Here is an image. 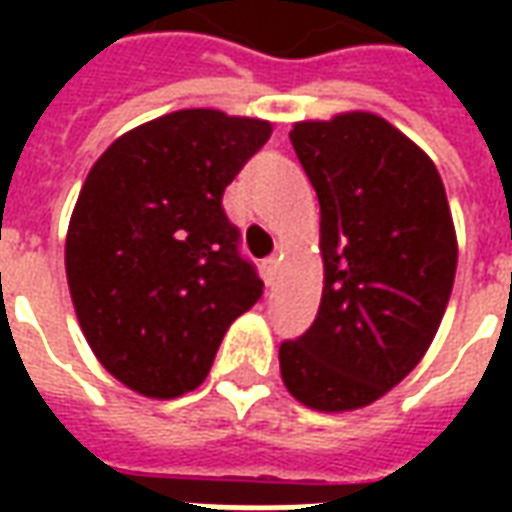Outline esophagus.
Wrapping results in <instances>:
<instances>
[{
  "label": "esophagus",
  "mask_w": 512,
  "mask_h": 512,
  "mask_svg": "<svg viewBox=\"0 0 512 512\" xmlns=\"http://www.w3.org/2000/svg\"><path fill=\"white\" fill-rule=\"evenodd\" d=\"M277 266H279V257L277 255H271V257H266V260H263V271H266L268 282L277 277Z\"/></svg>",
  "instance_id": "1"
}]
</instances>
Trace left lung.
Segmentation results:
<instances>
[{"instance_id": "1", "label": "left lung", "mask_w": 512, "mask_h": 512, "mask_svg": "<svg viewBox=\"0 0 512 512\" xmlns=\"http://www.w3.org/2000/svg\"><path fill=\"white\" fill-rule=\"evenodd\" d=\"M321 202L323 296L279 345L288 392L315 411L370 406L419 365L450 301L458 241L436 164L370 112L296 123Z\"/></svg>"}]
</instances>
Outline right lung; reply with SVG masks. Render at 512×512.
<instances>
[{"label": "right lung", "mask_w": 512, "mask_h": 512, "mask_svg": "<svg viewBox=\"0 0 512 512\" xmlns=\"http://www.w3.org/2000/svg\"><path fill=\"white\" fill-rule=\"evenodd\" d=\"M268 136L266 120L180 109L115 139L84 180L68 288L98 362L139 395L197 389L230 323L263 296L222 197Z\"/></svg>", "instance_id": "1"}]
</instances>
